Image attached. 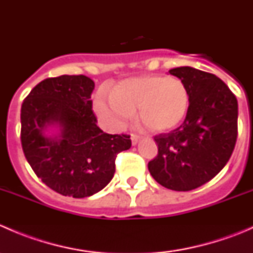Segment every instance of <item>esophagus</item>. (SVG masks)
<instances>
[{
	"instance_id": "34e87169",
	"label": "esophagus",
	"mask_w": 253,
	"mask_h": 253,
	"mask_svg": "<svg viewBox=\"0 0 253 253\" xmlns=\"http://www.w3.org/2000/svg\"><path fill=\"white\" fill-rule=\"evenodd\" d=\"M131 141H132V145H136L137 143L139 141V136H137V134L132 133L131 134Z\"/></svg>"
}]
</instances>
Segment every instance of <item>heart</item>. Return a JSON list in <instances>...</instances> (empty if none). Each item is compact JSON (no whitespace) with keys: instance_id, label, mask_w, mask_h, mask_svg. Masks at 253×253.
<instances>
[{"instance_id":"b5f03b06","label":"heart","mask_w":253,"mask_h":253,"mask_svg":"<svg viewBox=\"0 0 253 253\" xmlns=\"http://www.w3.org/2000/svg\"><path fill=\"white\" fill-rule=\"evenodd\" d=\"M111 99L96 96L94 110L112 129L124 128L132 112L143 128L165 133L185 120L190 106V93L181 79L147 75L124 79L111 89Z\"/></svg>"}]
</instances>
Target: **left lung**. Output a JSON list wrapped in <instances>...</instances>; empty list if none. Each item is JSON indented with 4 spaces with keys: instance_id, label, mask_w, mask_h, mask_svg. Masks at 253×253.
I'll list each match as a JSON object with an SVG mask.
<instances>
[{
    "instance_id": "left-lung-1",
    "label": "left lung",
    "mask_w": 253,
    "mask_h": 253,
    "mask_svg": "<svg viewBox=\"0 0 253 253\" xmlns=\"http://www.w3.org/2000/svg\"><path fill=\"white\" fill-rule=\"evenodd\" d=\"M185 83L190 106L180 127L154 137L158 155L148 170L172 191H191L214 177L230 159L237 138V100L211 73L193 67L169 71Z\"/></svg>"
}]
</instances>
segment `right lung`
I'll return each instance as SVG.
<instances>
[{
    "label": "right lung",
    "mask_w": 253,
    "mask_h": 253,
    "mask_svg": "<svg viewBox=\"0 0 253 253\" xmlns=\"http://www.w3.org/2000/svg\"><path fill=\"white\" fill-rule=\"evenodd\" d=\"M86 76H60L35 85L20 110V141L28 163L42 182L62 196L84 198L103 190L115 174V159L131 148L127 134L96 126Z\"/></svg>",
    "instance_id": "right-lung-1"
}]
</instances>
